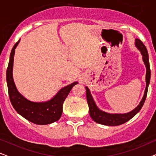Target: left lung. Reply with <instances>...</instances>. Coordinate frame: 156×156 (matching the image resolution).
<instances>
[{
  "mask_svg": "<svg viewBox=\"0 0 156 156\" xmlns=\"http://www.w3.org/2000/svg\"><path fill=\"white\" fill-rule=\"evenodd\" d=\"M135 45L141 53L143 56V61L146 65V87L145 89V92L144 97L142 98V100L140 101V104L137 106V107L132 110L131 112L126 114H109V113L103 112L101 109H99L97 107V104H95L94 100L91 94L90 90L88 89V87H85L86 88V94H87V103L89 105V114H90L91 118L93 119L95 122L102 125L106 126H115L121 125L123 123L127 122L130 119H131L137 113L139 112V111L141 109L143 105H144L145 101H146L147 92H148V85L150 83L151 80V69H150V64H149V58L148 51L146 46L144 43L140 41L139 39L135 40Z\"/></svg>",
  "mask_w": 156,
  "mask_h": 156,
  "instance_id": "left-lung-1",
  "label": "left lung"
}]
</instances>
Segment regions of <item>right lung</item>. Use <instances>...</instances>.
Segmentation results:
<instances>
[{
    "mask_svg": "<svg viewBox=\"0 0 156 156\" xmlns=\"http://www.w3.org/2000/svg\"><path fill=\"white\" fill-rule=\"evenodd\" d=\"M20 42H17L12 48L10 60L6 72L8 94L15 110L27 121L37 125H46L58 121L62 114L64 101L74 85L78 82L72 83L61 89L54 97L44 102H34L27 99L19 93L12 77V67L15 50Z\"/></svg>",
    "mask_w": 156,
    "mask_h": 156,
    "instance_id": "1",
    "label": "right lung"
}]
</instances>
